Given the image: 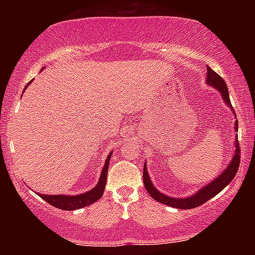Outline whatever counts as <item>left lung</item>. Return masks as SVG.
<instances>
[{
    "instance_id": "left-lung-1",
    "label": "left lung",
    "mask_w": 255,
    "mask_h": 255,
    "mask_svg": "<svg viewBox=\"0 0 255 255\" xmlns=\"http://www.w3.org/2000/svg\"><path fill=\"white\" fill-rule=\"evenodd\" d=\"M205 83L208 86H211L212 88L217 89L219 94H221L223 102L231 109L232 114L235 115L237 118V115L233 110L231 101H230L229 96V90L226 87V83L223 80L222 76H219L215 71H212L210 67H208L207 73V80ZM235 130L238 132V121L235 122ZM235 153H233L231 161L228 166L225 167V169L219 174L217 177H215L214 180L205 184L204 187H202L198 189L196 193L190 195L188 197H172L168 195L161 193L154 187V184L152 183L151 177L148 175L147 172V166H146V161L144 163V173H142V180H144V184L147 193L151 195L153 200L160 202V203L168 205V207L175 208V209H193L200 205L204 204L205 202H208L210 198H212L216 195L221 193L231 181L235 179L237 170L239 168V162H240V149L238 144V134H236V142H235Z\"/></svg>"
}]
</instances>
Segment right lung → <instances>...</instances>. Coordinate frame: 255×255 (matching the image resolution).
<instances>
[{
  "instance_id": "1",
  "label": "right lung",
  "mask_w": 255,
  "mask_h": 255,
  "mask_svg": "<svg viewBox=\"0 0 255 255\" xmlns=\"http://www.w3.org/2000/svg\"><path fill=\"white\" fill-rule=\"evenodd\" d=\"M33 81V80H32ZM30 81L27 85L25 86V90L27 88V86L30 85ZM111 154L113 152H110L108 154L106 162H104V166L102 168V172H101L100 175V180L99 182L93 189H90L86 193L79 194V195H45V194H38V196L43 198L44 201H46L47 203H50L53 207L61 209V210H76V209H81L85 208L87 205H90L93 203H95L96 201H99L102 195L104 193V188H106V183H107V175H108V168H109V161L111 158Z\"/></svg>"
}]
</instances>
